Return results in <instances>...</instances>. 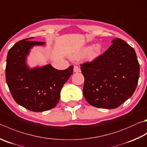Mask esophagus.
I'll list each match as a JSON object with an SVG mask.
<instances>
[{"label":"esophagus","mask_w":147,"mask_h":147,"mask_svg":"<svg viewBox=\"0 0 147 147\" xmlns=\"http://www.w3.org/2000/svg\"><path fill=\"white\" fill-rule=\"evenodd\" d=\"M74 73H79V72H80V69L78 66L75 65L74 67Z\"/></svg>","instance_id":"obj_1"}]
</instances>
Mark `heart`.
<instances>
[{
  "mask_svg": "<svg viewBox=\"0 0 147 147\" xmlns=\"http://www.w3.org/2000/svg\"><path fill=\"white\" fill-rule=\"evenodd\" d=\"M101 51V46L99 44L93 45L91 47H86L82 49L78 54L74 55V58H80L86 55V57L89 60H93L100 55Z\"/></svg>",
  "mask_w": 147,
  "mask_h": 147,
  "instance_id": "obj_1",
  "label": "heart"
}]
</instances>
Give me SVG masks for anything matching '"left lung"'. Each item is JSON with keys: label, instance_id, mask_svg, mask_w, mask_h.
<instances>
[{"label": "left lung", "instance_id": "8db88e82", "mask_svg": "<svg viewBox=\"0 0 147 147\" xmlns=\"http://www.w3.org/2000/svg\"><path fill=\"white\" fill-rule=\"evenodd\" d=\"M109 49L91 62L81 64L83 93L90 105L116 109L134 92L140 64L134 49L126 42L113 39Z\"/></svg>", "mask_w": 147, "mask_h": 147}]
</instances>
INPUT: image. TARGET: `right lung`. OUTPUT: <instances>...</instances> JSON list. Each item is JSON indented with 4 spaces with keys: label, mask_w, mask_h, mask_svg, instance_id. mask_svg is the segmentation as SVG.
<instances>
[{
    "label": "right lung",
    "mask_w": 147,
    "mask_h": 147,
    "mask_svg": "<svg viewBox=\"0 0 147 147\" xmlns=\"http://www.w3.org/2000/svg\"><path fill=\"white\" fill-rule=\"evenodd\" d=\"M22 40L9 50L7 56L6 80L13 99L18 105L33 112L50 110L57 105L61 89L73 72V65L58 70L47 64L29 68L27 56L34 46L45 42Z\"/></svg>",
    "instance_id": "right-lung-1"
}]
</instances>
